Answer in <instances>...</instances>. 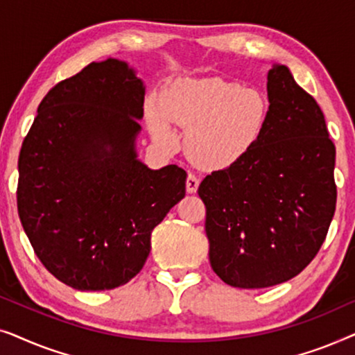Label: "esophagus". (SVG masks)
I'll return each instance as SVG.
<instances>
[{
  "label": "esophagus",
  "mask_w": 355,
  "mask_h": 355,
  "mask_svg": "<svg viewBox=\"0 0 355 355\" xmlns=\"http://www.w3.org/2000/svg\"><path fill=\"white\" fill-rule=\"evenodd\" d=\"M197 189H198V178L196 176V174L189 173L187 181H186V191L189 193H196Z\"/></svg>",
  "instance_id": "1"
}]
</instances>
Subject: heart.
Masks as SVG:
<instances>
[{"instance_id":"heart-1","label":"heart","mask_w":355,"mask_h":355,"mask_svg":"<svg viewBox=\"0 0 355 355\" xmlns=\"http://www.w3.org/2000/svg\"><path fill=\"white\" fill-rule=\"evenodd\" d=\"M271 105L263 92L220 79H187L147 106L153 139L176 145L171 124L187 129V153L198 166L223 169L245 158L265 137Z\"/></svg>"}]
</instances>
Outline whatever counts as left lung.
<instances>
[{
  "label": "left lung",
  "mask_w": 355,
  "mask_h": 355,
  "mask_svg": "<svg viewBox=\"0 0 355 355\" xmlns=\"http://www.w3.org/2000/svg\"><path fill=\"white\" fill-rule=\"evenodd\" d=\"M266 92L265 137L198 187L211 268L241 289L297 276L322 247L336 208V148L318 103L284 64L271 67Z\"/></svg>",
  "instance_id": "8db88e82"
}]
</instances>
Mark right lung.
<instances>
[{"instance_id": "right-lung-1", "label": "right lung", "mask_w": 355, "mask_h": 355, "mask_svg": "<svg viewBox=\"0 0 355 355\" xmlns=\"http://www.w3.org/2000/svg\"><path fill=\"white\" fill-rule=\"evenodd\" d=\"M144 98L128 62H90L48 92L24 139L19 218L45 268L77 291L132 279L153 227L186 196L182 168L137 158Z\"/></svg>"}]
</instances>
